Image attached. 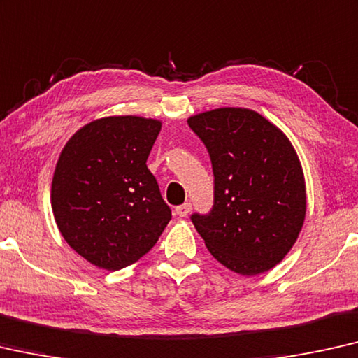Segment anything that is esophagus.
I'll use <instances>...</instances> for the list:
<instances>
[{"instance_id": "esophagus-1", "label": "esophagus", "mask_w": 358, "mask_h": 358, "mask_svg": "<svg viewBox=\"0 0 358 358\" xmlns=\"http://www.w3.org/2000/svg\"><path fill=\"white\" fill-rule=\"evenodd\" d=\"M175 212H177V215L180 217H186L191 212V202H185V204L175 207Z\"/></svg>"}]
</instances>
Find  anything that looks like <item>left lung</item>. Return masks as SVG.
<instances>
[{"mask_svg": "<svg viewBox=\"0 0 358 358\" xmlns=\"http://www.w3.org/2000/svg\"><path fill=\"white\" fill-rule=\"evenodd\" d=\"M188 125L207 148L213 206L191 222L209 252L234 273L273 268L294 246L306 218V181L285 133L257 112L222 108Z\"/></svg>", "mask_w": 358, "mask_h": 358, "instance_id": "8db88e82", "label": "left lung"}]
</instances>
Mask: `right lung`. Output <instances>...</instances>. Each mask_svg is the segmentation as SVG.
<instances>
[{"label":"right lung","instance_id":"add662e5","mask_svg":"<svg viewBox=\"0 0 358 358\" xmlns=\"http://www.w3.org/2000/svg\"><path fill=\"white\" fill-rule=\"evenodd\" d=\"M161 122L104 117L64 146L51 186L57 228L77 254L99 268L135 264L172 218L146 161Z\"/></svg>","mask_w":358,"mask_h":358}]
</instances>
